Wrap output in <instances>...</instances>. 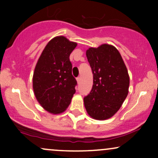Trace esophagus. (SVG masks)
Wrapping results in <instances>:
<instances>
[{"instance_id":"esophagus-1","label":"esophagus","mask_w":158,"mask_h":158,"mask_svg":"<svg viewBox=\"0 0 158 158\" xmlns=\"http://www.w3.org/2000/svg\"><path fill=\"white\" fill-rule=\"evenodd\" d=\"M77 82L79 84V83L81 82V77H77Z\"/></svg>"}]
</instances>
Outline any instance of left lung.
<instances>
[{"label": "left lung", "mask_w": 158, "mask_h": 158, "mask_svg": "<svg viewBox=\"0 0 158 158\" xmlns=\"http://www.w3.org/2000/svg\"><path fill=\"white\" fill-rule=\"evenodd\" d=\"M86 56L93 73V87L84 97L87 112L94 119L110 118L128 93L129 77L120 53L109 44L90 48Z\"/></svg>", "instance_id": "1"}]
</instances>
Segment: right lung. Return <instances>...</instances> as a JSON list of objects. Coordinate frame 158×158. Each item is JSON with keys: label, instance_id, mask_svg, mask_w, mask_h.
<instances>
[{"label": "right lung", "instance_id": "1", "mask_svg": "<svg viewBox=\"0 0 158 158\" xmlns=\"http://www.w3.org/2000/svg\"><path fill=\"white\" fill-rule=\"evenodd\" d=\"M77 44L64 36L48 42L36 64L32 78L34 94L41 106L52 114L69 106L77 81L72 75L70 55Z\"/></svg>", "mask_w": 158, "mask_h": 158}]
</instances>
